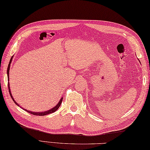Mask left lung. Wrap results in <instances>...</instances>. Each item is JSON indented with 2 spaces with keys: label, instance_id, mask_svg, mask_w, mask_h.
I'll use <instances>...</instances> for the list:
<instances>
[{
  "label": "left lung",
  "instance_id": "1",
  "mask_svg": "<svg viewBox=\"0 0 150 150\" xmlns=\"http://www.w3.org/2000/svg\"><path fill=\"white\" fill-rule=\"evenodd\" d=\"M139 62H140V61H139Z\"/></svg>",
  "mask_w": 150,
  "mask_h": 150
}]
</instances>
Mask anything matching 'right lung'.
Listing matches in <instances>:
<instances>
[{
    "label": "right lung",
    "mask_w": 150,
    "mask_h": 150,
    "mask_svg": "<svg viewBox=\"0 0 150 150\" xmlns=\"http://www.w3.org/2000/svg\"><path fill=\"white\" fill-rule=\"evenodd\" d=\"M12 59H13V57H11V59H10V61H9V63L8 66V69H7V75H8V81H9V69H10V64H11V63ZM8 89H9V95H10V96H11V98H12V100H13V102H14L15 104L16 105H17L18 106H19V104L17 103V102H15V99L13 98V96H12V94H11V90H10V87H9V82H8ZM62 99H63V97H62L61 98H60L59 102L58 103V104H57L55 107H53V108H52V109H50V110H47V111H42V112H35V111L27 110H26V109H24V108H23V110H25V111H26L27 112L30 113L32 114V115H34L44 116V115H47V114L52 113H53V112H55V111H57V110H58L60 106V104H61V103H62Z\"/></svg>",
    "instance_id": "obj_1"
}]
</instances>
